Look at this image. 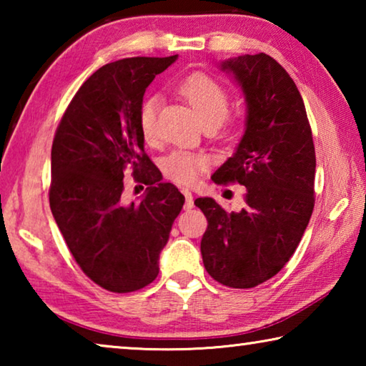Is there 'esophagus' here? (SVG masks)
<instances>
[{"label": "esophagus", "mask_w": 366, "mask_h": 366, "mask_svg": "<svg viewBox=\"0 0 366 366\" xmlns=\"http://www.w3.org/2000/svg\"><path fill=\"white\" fill-rule=\"evenodd\" d=\"M182 194L185 197V208H187V209L194 208L195 205H194V197H192V192H189L187 189H184Z\"/></svg>", "instance_id": "34e87169"}]
</instances>
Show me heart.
<instances>
[{"instance_id":"b5f03b06","label":"heart","mask_w":366,"mask_h":366,"mask_svg":"<svg viewBox=\"0 0 366 366\" xmlns=\"http://www.w3.org/2000/svg\"><path fill=\"white\" fill-rule=\"evenodd\" d=\"M181 94L202 121L203 126H221L231 108V97L226 86L207 74H192L181 85ZM158 109L159 98L148 97L140 104L139 127L147 142L158 137ZM203 154L190 152H174L163 161L164 176L179 185H190L197 181L200 172L207 168Z\"/></svg>"}]
</instances>
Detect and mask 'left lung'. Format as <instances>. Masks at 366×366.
Listing matches in <instances>:
<instances>
[{
  "instance_id": "8db88e82",
  "label": "left lung",
  "mask_w": 366,
  "mask_h": 366,
  "mask_svg": "<svg viewBox=\"0 0 366 366\" xmlns=\"http://www.w3.org/2000/svg\"><path fill=\"white\" fill-rule=\"evenodd\" d=\"M247 103L245 132L213 174L239 182L247 207L226 212L213 198L195 205L208 219L200 250L222 286L250 289L277 274L294 255L315 207V145L302 95L286 69L264 53L226 59Z\"/></svg>"
}]
</instances>
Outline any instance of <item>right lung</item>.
Instances as JSON below:
<instances>
[{"label": "right lung", "instance_id": "obj_1", "mask_svg": "<svg viewBox=\"0 0 366 366\" xmlns=\"http://www.w3.org/2000/svg\"><path fill=\"white\" fill-rule=\"evenodd\" d=\"M176 59L139 56L100 67L74 95L54 134L51 213L80 269L109 292H134L154 281L185 202L176 185L161 182L139 127L147 86ZM127 167L149 185L131 206L122 198Z\"/></svg>", "mask_w": 366, "mask_h": 366}]
</instances>
